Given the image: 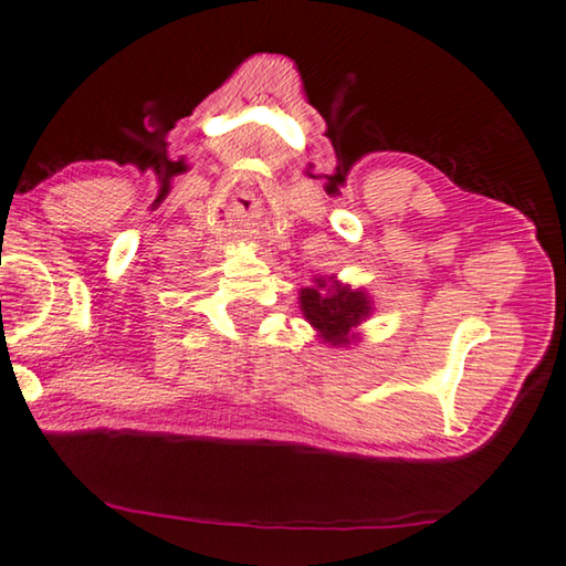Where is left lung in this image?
I'll list each match as a JSON object with an SVG mask.
<instances>
[{"mask_svg": "<svg viewBox=\"0 0 566 566\" xmlns=\"http://www.w3.org/2000/svg\"><path fill=\"white\" fill-rule=\"evenodd\" d=\"M302 312L327 343H349V329L360 325L370 315V300L363 292H353L345 284H329L317 280V286L302 290Z\"/></svg>", "mask_w": 566, "mask_h": 566, "instance_id": "left-lung-1", "label": "left lung"}]
</instances>
